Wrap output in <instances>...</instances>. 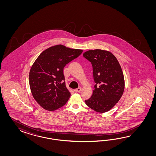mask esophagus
I'll return each instance as SVG.
<instances>
[{
  "label": "esophagus",
  "instance_id": "esophagus-1",
  "mask_svg": "<svg viewBox=\"0 0 156 156\" xmlns=\"http://www.w3.org/2000/svg\"><path fill=\"white\" fill-rule=\"evenodd\" d=\"M80 91H81V88H80V87H79V88L76 89L74 90V91H75V92H77V93L80 92Z\"/></svg>",
  "mask_w": 156,
  "mask_h": 156
}]
</instances>
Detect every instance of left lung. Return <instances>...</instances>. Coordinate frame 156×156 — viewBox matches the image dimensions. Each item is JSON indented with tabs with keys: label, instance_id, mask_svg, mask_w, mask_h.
Instances as JSON below:
<instances>
[{
	"label": "left lung",
	"instance_id": "1",
	"mask_svg": "<svg viewBox=\"0 0 156 156\" xmlns=\"http://www.w3.org/2000/svg\"><path fill=\"white\" fill-rule=\"evenodd\" d=\"M83 56L91 62L95 85L93 94L86 104L97 112L110 110L121 98L125 88L122 71L117 58L111 52L91 50Z\"/></svg>",
	"mask_w": 156,
	"mask_h": 156
}]
</instances>
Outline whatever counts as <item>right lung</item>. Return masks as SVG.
Segmentation results:
<instances>
[{
    "label": "right lung",
    "instance_id": "1",
    "mask_svg": "<svg viewBox=\"0 0 156 156\" xmlns=\"http://www.w3.org/2000/svg\"><path fill=\"white\" fill-rule=\"evenodd\" d=\"M82 51L56 45L43 51L34 63L29 73L30 87L43 109L54 111L66 104L71 94L66 88L63 68Z\"/></svg>",
    "mask_w": 156,
    "mask_h": 156
}]
</instances>
